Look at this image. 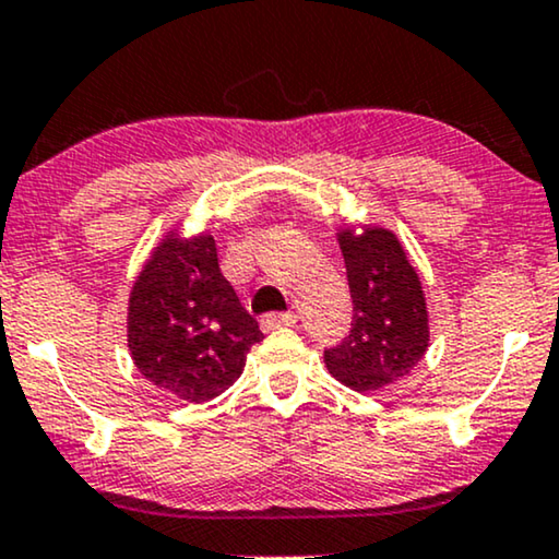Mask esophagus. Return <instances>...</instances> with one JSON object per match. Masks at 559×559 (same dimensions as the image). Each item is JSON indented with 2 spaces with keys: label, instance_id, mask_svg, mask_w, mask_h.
<instances>
[{
  "label": "esophagus",
  "instance_id": "1",
  "mask_svg": "<svg viewBox=\"0 0 559 559\" xmlns=\"http://www.w3.org/2000/svg\"><path fill=\"white\" fill-rule=\"evenodd\" d=\"M295 323H297L295 313H270L262 318V331L270 333L277 329H289V325H295Z\"/></svg>",
  "mask_w": 559,
  "mask_h": 559
}]
</instances>
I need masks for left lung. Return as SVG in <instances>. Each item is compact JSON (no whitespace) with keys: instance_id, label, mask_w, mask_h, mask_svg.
I'll use <instances>...</instances> for the list:
<instances>
[{"instance_id":"left-lung-1","label":"left lung","mask_w":559,"mask_h":559,"mask_svg":"<svg viewBox=\"0 0 559 559\" xmlns=\"http://www.w3.org/2000/svg\"><path fill=\"white\" fill-rule=\"evenodd\" d=\"M349 280L354 321L349 336L323 352L325 367L357 393L403 380L429 349V308L401 238L377 223L336 234Z\"/></svg>"}]
</instances>
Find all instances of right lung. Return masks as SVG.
Wrapping results in <instances>:
<instances>
[{"label":"right lung","instance_id":"obj_1","mask_svg":"<svg viewBox=\"0 0 559 559\" xmlns=\"http://www.w3.org/2000/svg\"><path fill=\"white\" fill-rule=\"evenodd\" d=\"M262 338L221 274L215 238L166 230L128 297V349L138 372L179 401L205 403L234 385Z\"/></svg>","mask_w":559,"mask_h":559}]
</instances>
